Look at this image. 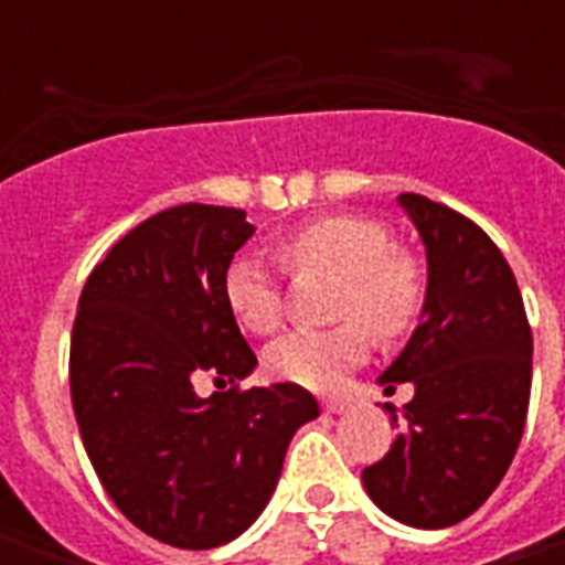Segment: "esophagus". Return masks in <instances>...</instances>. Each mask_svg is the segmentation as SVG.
Returning <instances> with one entry per match:
<instances>
[{
	"label": "esophagus",
	"mask_w": 565,
	"mask_h": 565,
	"mask_svg": "<svg viewBox=\"0 0 565 565\" xmlns=\"http://www.w3.org/2000/svg\"><path fill=\"white\" fill-rule=\"evenodd\" d=\"M351 408V403H344V399H323V412L327 415H344Z\"/></svg>",
	"instance_id": "obj_1"
}]
</instances>
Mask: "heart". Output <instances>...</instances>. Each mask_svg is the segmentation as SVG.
Segmentation results:
<instances>
[{
  "instance_id": "heart-1",
  "label": "heart",
  "mask_w": 565,
  "mask_h": 565,
  "mask_svg": "<svg viewBox=\"0 0 565 565\" xmlns=\"http://www.w3.org/2000/svg\"><path fill=\"white\" fill-rule=\"evenodd\" d=\"M275 250L294 275H339L335 320H360L372 335L396 339L420 315L424 275L405 250H396L393 233L379 221L356 214L318 217L275 242ZM223 299L245 330L269 335L281 327V284L263 259L242 254L226 266ZM366 335L356 323L332 330H296L266 351V369L275 379L308 391H335L348 372L363 363Z\"/></svg>"
}]
</instances>
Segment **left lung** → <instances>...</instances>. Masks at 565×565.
Segmentation results:
<instances>
[{
    "label": "left lung",
    "instance_id": "obj_1",
    "mask_svg": "<svg viewBox=\"0 0 565 565\" xmlns=\"http://www.w3.org/2000/svg\"><path fill=\"white\" fill-rule=\"evenodd\" d=\"M399 205L424 238L426 299L379 381L387 393L412 381L415 396L363 484L393 521L441 530L481 509L509 472L530 405L533 332L514 271L478 223L417 193Z\"/></svg>",
    "mask_w": 565,
    "mask_h": 565
}]
</instances>
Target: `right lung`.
<instances>
[{
  "mask_svg": "<svg viewBox=\"0 0 565 565\" xmlns=\"http://www.w3.org/2000/svg\"><path fill=\"white\" fill-rule=\"evenodd\" d=\"M250 235L242 209L153 214L90 271L72 330V405L105 493L141 533L186 551L226 545L257 521L290 438L320 415L299 384L205 399L193 387L257 366L223 299Z\"/></svg>",
  "mask_w": 565,
  "mask_h": 565,
  "instance_id": "right-lung-1",
  "label": "right lung"
}]
</instances>
